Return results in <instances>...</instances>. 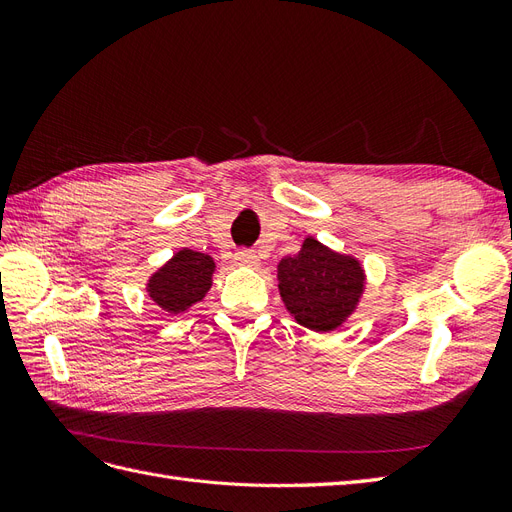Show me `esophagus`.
I'll return each instance as SVG.
<instances>
[{
  "label": "esophagus",
  "instance_id": "34e87169",
  "mask_svg": "<svg viewBox=\"0 0 512 512\" xmlns=\"http://www.w3.org/2000/svg\"><path fill=\"white\" fill-rule=\"evenodd\" d=\"M235 260H237V265L247 267V269H256V267L260 265L258 254H256V252H252V250H237Z\"/></svg>",
  "mask_w": 512,
  "mask_h": 512
}]
</instances>
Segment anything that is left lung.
I'll return each instance as SVG.
<instances>
[{
    "mask_svg": "<svg viewBox=\"0 0 512 512\" xmlns=\"http://www.w3.org/2000/svg\"><path fill=\"white\" fill-rule=\"evenodd\" d=\"M277 282L286 309L301 327L329 333L342 327L359 305L365 271L354 256L307 237L299 254L280 260Z\"/></svg>",
    "mask_w": 512,
    "mask_h": 512,
    "instance_id": "obj_1",
    "label": "left lung"
}]
</instances>
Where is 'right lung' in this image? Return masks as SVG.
I'll return each instance as SVG.
<instances>
[{
  "instance_id": "right-lung-1",
  "label": "right lung",
  "mask_w": 512,
  "mask_h": 512,
  "mask_svg": "<svg viewBox=\"0 0 512 512\" xmlns=\"http://www.w3.org/2000/svg\"><path fill=\"white\" fill-rule=\"evenodd\" d=\"M213 271L215 262L211 256L183 247L149 277L147 292L164 312L183 314L205 299L213 284Z\"/></svg>"
}]
</instances>
